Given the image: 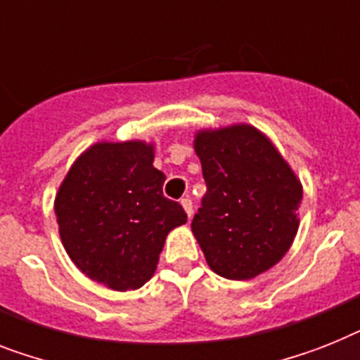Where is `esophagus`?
<instances>
[{"instance_id": "34e87169", "label": "esophagus", "mask_w": 360, "mask_h": 360, "mask_svg": "<svg viewBox=\"0 0 360 360\" xmlns=\"http://www.w3.org/2000/svg\"><path fill=\"white\" fill-rule=\"evenodd\" d=\"M180 204H182L184 212L187 213V217L191 219V215H193V202H191V198H189V197H184L182 200H180Z\"/></svg>"}]
</instances>
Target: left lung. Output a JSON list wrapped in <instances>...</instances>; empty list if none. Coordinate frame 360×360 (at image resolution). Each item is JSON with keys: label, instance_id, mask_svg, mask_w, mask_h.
<instances>
[{"label": "left lung", "instance_id": "left-lung-1", "mask_svg": "<svg viewBox=\"0 0 360 360\" xmlns=\"http://www.w3.org/2000/svg\"><path fill=\"white\" fill-rule=\"evenodd\" d=\"M207 191L191 230L215 274L252 280L278 263L300 226L302 184L265 134L252 124L198 130Z\"/></svg>", "mask_w": 360, "mask_h": 360}]
</instances>
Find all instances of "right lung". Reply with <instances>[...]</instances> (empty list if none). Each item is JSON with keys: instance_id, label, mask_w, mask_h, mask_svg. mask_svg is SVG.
Here are the masks:
<instances>
[{"instance_id": "1", "label": "right lung", "mask_w": 360, "mask_h": 360, "mask_svg": "<svg viewBox=\"0 0 360 360\" xmlns=\"http://www.w3.org/2000/svg\"><path fill=\"white\" fill-rule=\"evenodd\" d=\"M154 145L101 141L80 154L55 198L62 245L88 278L134 290L153 278L165 237L187 222L163 197L165 174L153 165Z\"/></svg>"}]
</instances>
